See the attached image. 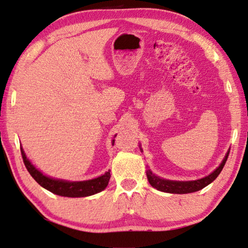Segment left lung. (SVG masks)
<instances>
[{
	"label": "left lung",
	"mask_w": 248,
	"mask_h": 248,
	"mask_svg": "<svg viewBox=\"0 0 248 248\" xmlns=\"http://www.w3.org/2000/svg\"><path fill=\"white\" fill-rule=\"evenodd\" d=\"M140 151L142 152L141 146H139ZM229 152H230V149H229L228 152L226 153L225 157H223L222 162L219 164V166L212 171L208 176H205L203 178H200L197 180H189V181H178V180H170V179H164L161 178L160 176H156L153 174L150 168L147 170V178L148 181L150 182V185L155 188L158 191H162V192L166 193H174V194H186V193H192L197 192V191L205 188V186H208L209 184L217 178L218 175L220 174L222 170L223 166H225L226 162L228 160Z\"/></svg>",
	"instance_id": "obj_1"
}]
</instances>
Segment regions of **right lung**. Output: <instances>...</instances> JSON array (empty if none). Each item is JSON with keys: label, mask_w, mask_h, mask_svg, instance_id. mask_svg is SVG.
I'll use <instances>...</instances> for the list:
<instances>
[{"label": "right lung", "mask_w": 248, "mask_h": 248, "mask_svg": "<svg viewBox=\"0 0 248 248\" xmlns=\"http://www.w3.org/2000/svg\"><path fill=\"white\" fill-rule=\"evenodd\" d=\"M116 136V135H115ZM114 136V137H115ZM114 143V139L112 140V144ZM21 155L23 158V163L27 167L28 171L33 177V179L44 189L50 191L51 193L60 195V197L67 198H84L90 197V195L101 192L102 190L107 188L110 180V170L106 171L104 175H101L97 178L83 180V181H69L64 179L51 178L49 176H46L41 170L32 164L31 161L27 157L22 147H20Z\"/></svg>", "instance_id": "1"}]
</instances>
